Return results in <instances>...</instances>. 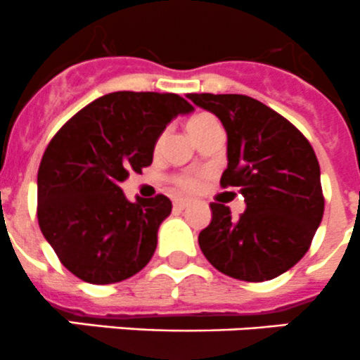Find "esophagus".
<instances>
[{"instance_id":"esophagus-1","label":"esophagus","mask_w":360,"mask_h":360,"mask_svg":"<svg viewBox=\"0 0 360 360\" xmlns=\"http://www.w3.org/2000/svg\"><path fill=\"white\" fill-rule=\"evenodd\" d=\"M173 206H175L176 210H184L188 206V201L187 199H175V201H173Z\"/></svg>"}]
</instances>
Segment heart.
Here are the masks:
<instances>
[{
	"label": "heart",
	"mask_w": 360,
	"mask_h": 360,
	"mask_svg": "<svg viewBox=\"0 0 360 360\" xmlns=\"http://www.w3.org/2000/svg\"><path fill=\"white\" fill-rule=\"evenodd\" d=\"M215 127H220V124L212 113H198V115L191 117V119L187 120V131L191 133V136L194 138L195 141L201 140L205 134H208L210 131L215 129ZM161 143H162V136L155 141V152L161 148ZM201 179H202L201 173L181 172V173H176V175H173L169 180H172V184L175 185L176 188H180L181 192H194L195 188L199 187V184H201Z\"/></svg>",
	"instance_id": "heart-1"
}]
</instances>
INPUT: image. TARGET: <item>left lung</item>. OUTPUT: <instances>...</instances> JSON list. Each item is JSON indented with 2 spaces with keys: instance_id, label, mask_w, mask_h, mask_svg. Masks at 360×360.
<instances>
[{
  "instance_id": "8db88e82",
  "label": "left lung",
  "mask_w": 360,
  "mask_h": 360,
  "mask_svg": "<svg viewBox=\"0 0 360 360\" xmlns=\"http://www.w3.org/2000/svg\"><path fill=\"white\" fill-rule=\"evenodd\" d=\"M227 131V169L220 185L238 188L247 210L212 202L199 233L205 257L231 278L266 282L308 252L323 215L320 166L304 134L264 103L243 94H188Z\"/></svg>"
}]
</instances>
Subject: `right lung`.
Returning a JSON list of instances; mask_svg holds the SVG:
<instances>
[{"label":"right lung","mask_w":360,"mask_h":360,"mask_svg":"<svg viewBox=\"0 0 360 360\" xmlns=\"http://www.w3.org/2000/svg\"><path fill=\"white\" fill-rule=\"evenodd\" d=\"M192 112L179 94L120 91L75 113L38 168L37 215L60 264L96 285L122 282L148 264L172 213L165 194L129 202L120 181L150 166L166 124Z\"/></svg>","instance_id":"1"}]
</instances>
